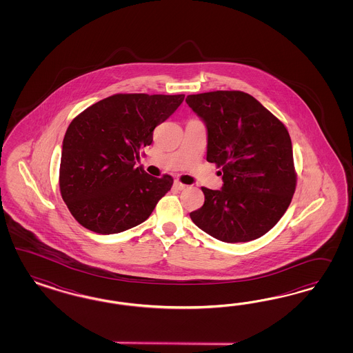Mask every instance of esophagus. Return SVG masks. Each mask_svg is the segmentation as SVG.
<instances>
[{"mask_svg": "<svg viewBox=\"0 0 353 353\" xmlns=\"http://www.w3.org/2000/svg\"><path fill=\"white\" fill-rule=\"evenodd\" d=\"M173 186H174L177 190H183V189H185L188 185H185V183H182V182L180 181H174Z\"/></svg>", "mask_w": 353, "mask_h": 353, "instance_id": "34e87169", "label": "esophagus"}]
</instances>
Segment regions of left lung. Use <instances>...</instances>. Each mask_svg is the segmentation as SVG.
I'll use <instances>...</instances> for the list:
<instances>
[{
	"mask_svg": "<svg viewBox=\"0 0 353 353\" xmlns=\"http://www.w3.org/2000/svg\"><path fill=\"white\" fill-rule=\"evenodd\" d=\"M208 134L207 161L223 168V189L202 188L192 223L216 239L248 242L268 233L289 208L296 188L285 124L254 97L216 90L186 97Z\"/></svg>",
	"mask_w": 353,
	"mask_h": 353,
	"instance_id": "left-lung-1",
	"label": "left lung"
}]
</instances>
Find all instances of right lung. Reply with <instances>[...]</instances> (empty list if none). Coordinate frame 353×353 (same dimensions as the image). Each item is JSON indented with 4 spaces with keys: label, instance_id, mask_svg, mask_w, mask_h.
I'll use <instances>...</instances> for the list:
<instances>
[{
    "label": "right lung",
    "instance_id": "add662e5",
    "mask_svg": "<svg viewBox=\"0 0 353 353\" xmlns=\"http://www.w3.org/2000/svg\"><path fill=\"white\" fill-rule=\"evenodd\" d=\"M183 94H114L79 114L64 134L59 189L76 221L98 234L128 230L148 220L173 179L134 167L157 125Z\"/></svg>",
    "mask_w": 353,
    "mask_h": 353
}]
</instances>
